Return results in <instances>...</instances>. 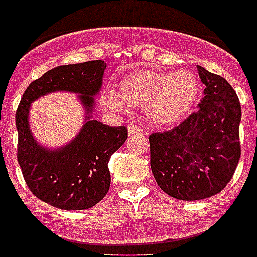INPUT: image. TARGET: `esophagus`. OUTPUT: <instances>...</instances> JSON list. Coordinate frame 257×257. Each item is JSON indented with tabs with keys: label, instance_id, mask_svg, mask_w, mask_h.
<instances>
[{
	"label": "esophagus",
	"instance_id": "1",
	"mask_svg": "<svg viewBox=\"0 0 257 257\" xmlns=\"http://www.w3.org/2000/svg\"><path fill=\"white\" fill-rule=\"evenodd\" d=\"M128 132L129 135H137V133H143V129L140 128L139 125L131 124L128 125Z\"/></svg>",
	"mask_w": 257,
	"mask_h": 257
}]
</instances>
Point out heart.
I'll return each instance as SVG.
<instances>
[{
	"label": "heart",
	"mask_w": 257,
	"mask_h": 257,
	"mask_svg": "<svg viewBox=\"0 0 257 257\" xmlns=\"http://www.w3.org/2000/svg\"><path fill=\"white\" fill-rule=\"evenodd\" d=\"M201 95V81L194 72H158L145 70L128 75L120 83L118 93L107 89L100 97L101 107L126 113L129 105L145 108L150 122L168 126L183 120Z\"/></svg>",
	"instance_id": "heart-1"
}]
</instances>
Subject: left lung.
<instances>
[{
	"instance_id": "1",
	"label": "left lung",
	"mask_w": 257,
	"mask_h": 257,
	"mask_svg": "<svg viewBox=\"0 0 257 257\" xmlns=\"http://www.w3.org/2000/svg\"><path fill=\"white\" fill-rule=\"evenodd\" d=\"M204 84L199 109L166 132L152 133L150 168L158 186L181 201H199L220 193L240 160L241 107L222 76L198 66Z\"/></svg>"
}]
</instances>
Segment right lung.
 I'll return each mask as SVG.
<instances>
[{
	"label": "right lung",
	"instance_id": "right-lung-1",
	"mask_svg": "<svg viewBox=\"0 0 257 257\" xmlns=\"http://www.w3.org/2000/svg\"><path fill=\"white\" fill-rule=\"evenodd\" d=\"M104 60L66 64L47 71L30 83L16 113L18 131L17 160L25 182L35 197L62 210L93 207L110 186V156L128 139L125 126H108L91 118L95 99L103 84ZM79 93L87 110L86 124L66 147L46 150L34 140L28 126L31 103L46 93Z\"/></svg>",
	"mask_w": 257,
	"mask_h": 257
}]
</instances>
